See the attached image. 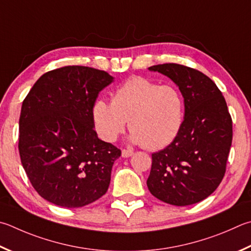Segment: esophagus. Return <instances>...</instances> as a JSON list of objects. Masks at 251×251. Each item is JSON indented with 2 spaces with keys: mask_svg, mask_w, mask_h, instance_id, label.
I'll list each match as a JSON object with an SVG mask.
<instances>
[{
  "mask_svg": "<svg viewBox=\"0 0 251 251\" xmlns=\"http://www.w3.org/2000/svg\"><path fill=\"white\" fill-rule=\"evenodd\" d=\"M134 154V151H131V150H128V149H123L122 151V157L124 158H128L130 156H133Z\"/></svg>",
  "mask_w": 251,
  "mask_h": 251,
  "instance_id": "esophagus-1",
  "label": "esophagus"
}]
</instances>
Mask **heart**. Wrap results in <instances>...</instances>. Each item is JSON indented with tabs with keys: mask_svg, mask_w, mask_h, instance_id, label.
<instances>
[{
	"mask_svg": "<svg viewBox=\"0 0 251 251\" xmlns=\"http://www.w3.org/2000/svg\"><path fill=\"white\" fill-rule=\"evenodd\" d=\"M99 137L113 143L124 133L126 121L130 140L148 150L172 143L183 124L184 100L172 85H159L143 76H133L118 86L112 103L95 102L92 111Z\"/></svg>",
	"mask_w": 251,
	"mask_h": 251,
	"instance_id": "obj_1",
	"label": "heart"
}]
</instances>
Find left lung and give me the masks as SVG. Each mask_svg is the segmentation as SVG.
<instances>
[{"mask_svg":"<svg viewBox=\"0 0 251 251\" xmlns=\"http://www.w3.org/2000/svg\"><path fill=\"white\" fill-rule=\"evenodd\" d=\"M179 86L184 120L172 143L151 154L147 186L160 201L185 206L211 195L226 172L233 121L217 85L193 68L163 63L149 68Z\"/></svg>","mask_w":251,"mask_h":251,"instance_id":"8db88e82","label":"left lung"}]
</instances>
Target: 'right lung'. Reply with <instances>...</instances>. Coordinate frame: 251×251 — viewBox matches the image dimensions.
Instances as JSON below:
<instances>
[{
  "instance_id": "add662e5",
  "label": "right lung",
  "mask_w": 251,
  "mask_h": 251,
  "mask_svg": "<svg viewBox=\"0 0 251 251\" xmlns=\"http://www.w3.org/2000/svg\"><path fill=\"white\" fill-rule=\"evenodd\" d=\"M113 76L103 70L67 66L36 81L23 101L18 150L40 197L58 206L82 207L106 193L122 151L99 139L92 111Z\"/></svg>"
}]
</instances>
